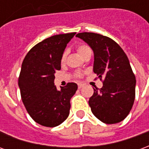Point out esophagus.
Masks as SVG:
<instances>
[{
	"label": "esophagus",
	"instance_id": "1",
	"mask_svg": "<svg viewBox=\"0 0 149 149\" xmlns=\"http://www.w3.org/2000/svg\"><path fill=\"white\" fill-rule=\"evenodd\" d=\"M82 87H84V84H81V83H78V88H81Z\"/></svg>",
	"mask_w": 149,
	"mask_h": 149
}]
</instances>
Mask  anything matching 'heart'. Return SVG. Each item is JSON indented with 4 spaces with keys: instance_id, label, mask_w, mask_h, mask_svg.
<instances>
[{
    "instance_id": "obj_1",
    "label": "heart",
    "mask_w": 149,
    "mask_h": 149,
    "mask_svg": "<svg viewBox=\"0 0 149 149\" xmlns=\"http://www.w3.org/2000/svg\"><path fill=\"white\" fill-rule=\"evenodd\" d=\"M90 51V49L88 47V46L84 45H79L77 47V52H79V54L82 56H84L86 52H89ZM66 55H67V52L65 51V52H63V54L61 56V61H65V58H66Z\"/></svg>"
}]
</instances>
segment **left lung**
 Returning a JSON list of instances; mask_svg holds the SVG:
<instances>
[{
	"mask_svg": "<svg viewBox=\"0 0 149 149\" xmlns=\"http://www.w3.org/2000/svg\"><path fill=\"white\" fill-rule=\"evenodd\" d=\"M76 37L93 50V72L103 81V87H95L88 100L92 112L105 124L122 121L131 111L135 100L136 77L128 56L109 37L86 32Z\"/></svg>",
	"mask_w": 149,
	"mask_h": 149,
	"instance_id": "1",
	"label": "left lung"
}]
</instances>
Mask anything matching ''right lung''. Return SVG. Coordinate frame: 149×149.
Masks as SVG:
<instances>
[{
  "label": "right lung",
  "instance_id": "obj_1",
  "mask_svg": "<svg viewBox=\"0 0 149 149\" xmlns=\"http://www.w3.org/2000/svg\"><path fill=\"white\" fill-rule=\"evenodd\" d=\"M76 33L59 34L33 46L25 56L18 79L22 102L34 121L56 127L67 119L70 100L77 90L68 83L61 90L54 85V73L61 69V56Z\"/></svg>",
  "mask_w": 149,
  "mask_h": 149
}]
</instances>
